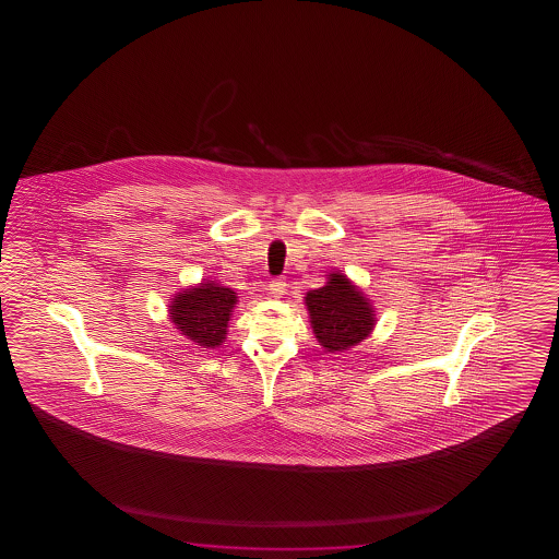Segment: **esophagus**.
Here are the masks:
<instances>
[{
    "instance_id": "1",
    "label": "esophagus",
    "mask_w": 559,
    "mask_h": 559,
    "mask_svg": "<svg viewBox=\"0 0 559 559\" xmlns=\"http://www.w3.org/2000/svg\"><path fill=\"white\" fill-rule=\"evenodd\" d=\"M269 292L273 298H283L284 292H286V283L283 278H275L273 283L269 284Z\"/></svg>"
}]
</instances>
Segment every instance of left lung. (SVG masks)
Listing matches in <instances>:
<instances>
[{
  "mask_svg": "<svg viewBox=\"0 0 559 559\" xmlns=\"http://www.w3.org/2000/svg\"><path fill=\"white\" fill-rule=\"evenodd\" d=\"M306 306L314 337L329 353L347 352L374 329L370 299L342 273H330L322 288L307 292Z\"/></svg>",
  "mask_w": 559,
  "mask_h": 559,
  "instance_id": "left-lung-1",
  "label": "left lung"
}]
</instances>
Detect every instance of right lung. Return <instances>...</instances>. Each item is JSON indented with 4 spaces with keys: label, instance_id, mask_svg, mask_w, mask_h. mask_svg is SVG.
<instances>
[{
    "label": "right lung",
    "instance_id": "obj_1",
    "mask_svg": "<svg viewBox=\"0 0 559 559\" xmlns=\"http://www.w3.org/2000/svg\"><path fill=\"white\" fill-rule=\"evenodd\" d=\"M235 306V292L215 281H206L177 294L169 304V319L194 344L214 349L225 342Z\"/></svg>",
    "mask_w": 559,
    "mask_h": 559
}]
</instances>
